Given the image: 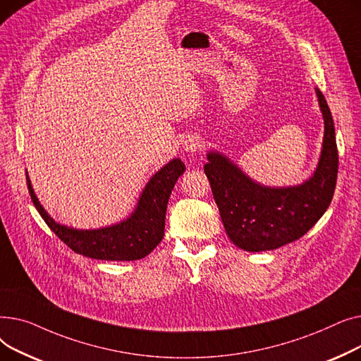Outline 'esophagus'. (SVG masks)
I'll return each mask as SVG.
<instances>
[{
  "mask_svg": "<svg viewBox=\"0 0 361 361\" xmlns=\"http://www.w3.org/2000/svg\"><path fill=\"white\" fill-rule=\"evenodd\" d=\"M183 147H184L185 152H192V154H193V152H197V150H200L203 147V142L197 136H188L184 140Z\"/></svg>",
  "mask_w": 361,
  "mask_h": 361,
  "instance_id": "34e87169",
  "label": "esophagus"
}]
</instances>
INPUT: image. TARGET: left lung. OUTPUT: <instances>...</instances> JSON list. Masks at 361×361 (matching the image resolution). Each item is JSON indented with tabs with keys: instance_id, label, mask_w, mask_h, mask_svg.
I'll list each match as a JSON object with an SVG mask.
<instances>
[{
	"instance_id": "8db88e82",
	"label": "left lung",
	"mask_w": 361,
	"mask_h": 361,
	"mask_svg": "<svg viewBox=\"0 0 361 361\" xmlns=\"http://www.w3.org/2000/svg\"><path fill=\"white\" fill-rule=\"evenodd\" d=\"M325 121L314 174L302 184L267 187L253 181L219 152H209L204 174L226 235L245 252L274 250L305 235L331 204L338 176V149L331 109L316 87Z\"/></svg>"
}]
</instances>
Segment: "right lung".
Listing matches in <instances>:
<instances>
[{
	"label": "right lung",
	"instance_id": "1",
	"mask_svg": "<svg viewBox=\"0 0 361 361\" xmlns=\"http://www.w3.org/2000/svg\"><path fill=\"white\" fill-rule=\"evenodd\" d=\"M185 171L176 158L152 177L139 197L136 209L120 224L98 230H75L55 222L37 200L26 173L30 199L51 231L68 247L86 257L99 260L130 262L147 256L164 238L165 214L171 192Z\"/></svg>",
	"mask_w": 361,
	"mask_h": 361
}]
</instances>
